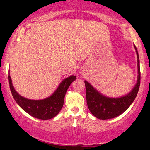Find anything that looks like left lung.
<instances>
[{"label":"left lung","mask_w":150,"mask_h":150,"mask_svg":"<svg viewBox=\"0 0 150 150\" xmlns=\"http://www.w3.org/2000/svg\"><path fill=\"white\" fill-rule=\"evenodd\" d=\"M134 47L137 57L138 76L136 85L130 93L120 98H109L100 93L91 84L85 81L88 108L96 117L102 120L116 117L126 111L136 98L140 86L141 71L138 51L134 45Z\"/></svg>","instance_id":"left-lung-1"}]
</instances>
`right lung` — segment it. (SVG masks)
<instances>
[{
    "mask_svg": "<svg viewBox=\"0 0 150 150\" xmlns=\"http://www.w3.org/2000/svg\"><path fill=\"white\" fill-rule=\"evenodd\" d=\"M9 83L10 90L14 100L24 111L33 117L47 120L54 117L60 112L63 106L65 93L69 85L76 79L71 75L66 78L60 83L52 95L43 100H30L22 97L14 89L9 73Z\"/></svg>",
    "mask_w": 150,
    "mask_h": 150,
    "instance_id": "obj_1",
    "label": "right lung"
}]
</instances>
